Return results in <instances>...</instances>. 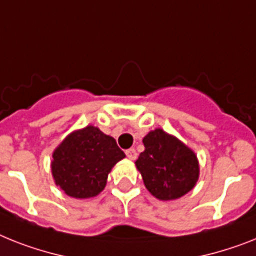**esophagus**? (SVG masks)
Segmentation results:
<instances>
[{
	"mask_svg": "<svg viewBox=\"0 0 256 256\" xmlns=\"http://www.w3.org/2000/svg\"><path fill=\"white\" fill-rule=\"evenodd\" d=\"M126 158H128V160H130V161H133V160H136L137 158L136 150H134V149H132V148H130V149H128V150H126Z\"/></svg>",
	"mask_w": 256,
	"mask_h": 256,
	"instance_id": "1",
	"label": "esophagus"
}]
</instances>
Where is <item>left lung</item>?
<instances>
[{"label": "left lung", "instance_id": "left-lung-1", "mask_svg": "<svg viewBox=\"0 0 256 256\" xmlns=\"http://www.w3.org/2000/svg\"><path fill=\"white\" fill-rule=\"evenodd\" d=\"M142 142L145 150L134 164L144 184L154 198L170 202L184 196L195 187L200 166L191 148L161 128L150 130Z\"/></svg>", "mask_w": 256, "mask_h": 256}]
</instances>
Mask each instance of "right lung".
<instances>
[{
    "instance_id": "right-lung-1",
    "label": "right lung",
    "mask_w": 256,
    "mask_h": 256,
    "mask_svg": "<svg viewBox=\"0 0 256 256\" xmlns=\"http://www.w3.org/2000/svg\"><path fill=\"white\" fill-rule=\"evenodd\" d=\"M126 157L115 138L98 126H88L69 133L52 153V176L74 199H90L104 190L108 174Z\"/></svg>"
}]
</instances>
